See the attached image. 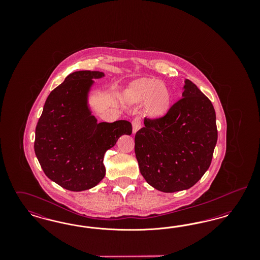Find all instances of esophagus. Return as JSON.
Masks as SVG:
<instances>
[{"label": "esophagus", "mask_w": 260, "mask_h": 260, "mask_svg": "<svg viewBox=\"0 0 260 260\" xmlns=\"http://www.w3.org/2000/svg\"><path fill=\"white\" fill-rule=\"evenodd\" d=\"M133 135H136V133L141 128V121L140 119L136 118L134 121H133Z\"/></svg>", "instance_id": "esophagus-1"}]
</instances>
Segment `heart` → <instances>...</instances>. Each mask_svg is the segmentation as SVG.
<instances>
[{
  "label": "heart",
  "mask_w": 260,
  "mask_h": 260,
  "mask_svg": "<svg viewBox=\"0 0 260 260\" xmlns=\"http://www.w3.org/2000/svg\"><path fill=\"white\" fill-rule=\"evenodd\" d=\"M124 99L129 105H143L149 118L160 120L173 108V96L167 84L155 78H140L124 88Z\"/></svg>",
  "instance_id": "b5f03b06"
}]
</instances>
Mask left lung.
<instances>
[{
	"instance_id": "obj_1",
	"label": "left lung",
	"mask_w": 260,
	"mask_h": 260,
	"mask_svg": "<svg viewBox=\"0 0 260 260\" xmlns=\"http://www.w3.org/2000/svg\"><path fill=\"white\" fill-rule=\"evenodd\" d=\"M181 98L165 118L145 119L135 138L140 173L149 185L165 193L195 185L209 170L217 141L210 99L187 79Z\"/></svg>"
}]
</instances>
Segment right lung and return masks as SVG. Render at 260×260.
<instances>
[{
    "label": "right lung",
    "instance_id": "right-lung-1",
    "mask_svg": "<svg viewBox=\"0 0 260 260\" xmlns=\"http://www.w3.org/2000/svg\"><path fill=\"white\" fill-rule=\"evenodd\" d=\"M99 71L68 75L45 102L35 133V154L44 173L56 184L80 192L105 176L104 154L120 136L132 135V124L120 120L99 123L89 105Z\"/></svg>",
    "mask_w": 260,
    "mask_h": 260
}]
</instances>
